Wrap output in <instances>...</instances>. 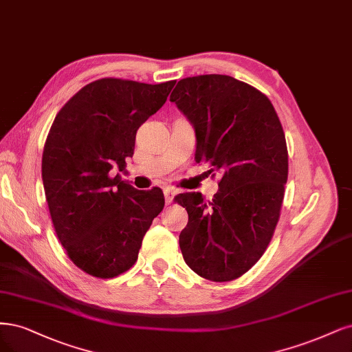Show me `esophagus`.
I'll return each mask as SVG.
<instances>
[{
  "mask_svg": "<svg viewBox=\"0 0 352 352\" xmlns=\"http://www.w3.org/2000/svg\"><path fill=\"white\" fill-rule=\"evenodd\" d=\"M176 197V190L172 188H166L164 189V198H166V204H172L173 199Z\"/></svg>",
  "mask_w": 352,
  "mask_h": 352,
  "instance_id": "obj_1",
  "label": "esophagus"
}]
</instances>
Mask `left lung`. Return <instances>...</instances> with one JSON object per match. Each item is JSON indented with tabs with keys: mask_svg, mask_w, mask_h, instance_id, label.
<instances>
[{
	"mask_svg": "<svg viewBox=\"0 0 352 352\" xmlns=\"http://www.w3.org/2000/svg\"><path fill=\"white\" fill-rule=\"evenodd\" d=\"M170 100L195 126V162L221 173L212 201L199 192L177 197L189 215L182 254L205 280L233 281L262 258L280 220L288 177L283 125L262 91L230 76L180 80Z\"/></svg>",
	"mask_w": 352,
	"mask_h": 352,
	"instance_id": "8db88e82",
	"label": "left lung"
}]
</instances>
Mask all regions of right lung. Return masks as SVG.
Listing matches in <instances>:
<instances>
[{
	"mask_svg": "<svg viewBox=\"0 0 352 352\" xmlns=\"http://www.w3.org/2000/svg\"><path fill=\"white\" fill-rule=\"evenodd\" d=\"M175 80L100 78L60 107L46 137L42 179L55 233L86 274L132 268L142 237L164 207L160 188L138 190L116 170L132 157L138 128L166 103Z\"/></svg>",
	"mask_w": 352,
	"mask_h": 352,
	"instance_id": "1",
	"label": "right lung"
}]
</instances>
